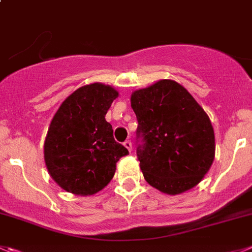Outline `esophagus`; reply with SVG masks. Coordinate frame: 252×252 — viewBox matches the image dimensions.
Here are the masks:
<instances>
[{
	"instance_id": "obj_1",
	"label": "esophagus",
	"mask_w": 252,
	"mask_h": 252,
	"mask_svg": "<svg viewBox=\"0 0 252 252\" xmlns=\"http://www.w3.org/2000/svg\"><path fill=\"white\" fill-rule=\"evenodd\" d=\"M124 147H126V149L129 150V152H131V148H133V147H131L130 140H126V142H124Z\"/></svg>"
}]
</instances>
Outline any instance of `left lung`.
Wrapping results in <instances>:
<instances>
[{"label": "left lung", "instance_id": "obj_1", "mask_svg": "<svg viewBox=\"0 0 252 252\" xmlns=\"http://www.w3.org/2000/svg\"><path fill=\"white\" fill-rule=\"evenodd\" d=\"M137 115V157L144 179L169 195L203 180L215 157L211 122L179 83L161 79L130 97Z\"/></svg>", "mask_w": 252, "mask_h": 252}]
</instances>
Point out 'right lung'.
<instances>
[{"mask_svg": "<svg viewBox=\"0 0 252 252\" xmlns=\"http://www.w3.org/2000/svg\"><path fill=\"white\" fill-rule=\"evenodd\" d=\"M118 92L102 83L73 92L61 104L44 142L49 175L62 189L93 195L113 179L117 161L129 154L113 137L105 114Z\"/></svg>", "mask_w": 252, "mask_h": 252, "instance_id": "1", "label": "right lung"}]
</instances>
